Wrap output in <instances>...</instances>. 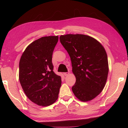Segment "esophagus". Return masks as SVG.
<instances>
[{
	"mask_svg": "<svg viewBox=\"0 0 128 128\" xmlns=\"http://www.w3.org/2000/svg\"><path fill=\"white\" fill-rule=\"evenodd\" d=\"M64 75L65 76H67V75H68L69 74V72H64Z\"/></svg>",
	"mask_w": 128,
	"mask_h": 128,
	"instance_id": "1",
	"label": "esophagus"
}]
</instances>
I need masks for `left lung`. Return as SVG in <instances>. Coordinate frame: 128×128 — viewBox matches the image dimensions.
<instances>
[{
  "label": "left lung",
  "instance_id": "obj_1",
  "mask_svg": "<svg viewBox=\"0 0 128 128\" xmlns=\"http://www.w3.org/2000/svg\"><path fill=\"white\" fill-rule=\"evenodd\" d=\"M62 44L72 62L76 81L72 89L80 100H92L103 90L108 73L107 55L95 39L83 34L60 36Z\"/></svg>",
  "mask_w": 128,
  "mask_h": 128
}]
</instances>
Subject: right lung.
Segmentation results:
<instances>
[{"label": "right lung", "mask_w": 128, "mask_h": 128, "mask_svg": "<svg viewBox=\"0 0 128 128\" xmlns=\"http://www.w3.org/2000/svg\"><path fill=\"white\" fill-rule=\"evenodd\" d=\"M58 39V36H48L34 41L25 49L19 62V80L24 92L39 106L51 105L58 98L62 78L54 72L52 62Z\"/></svg>", "instance_id": "add662e5"}]
</instances>
